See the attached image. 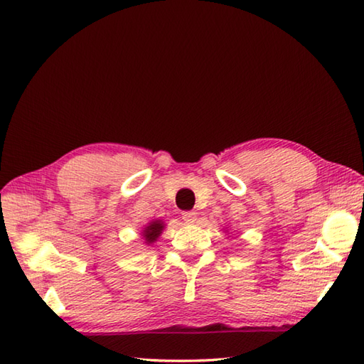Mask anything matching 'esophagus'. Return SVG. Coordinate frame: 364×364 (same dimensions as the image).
<instances>
[{
  "instance_id": "obj_1",
  "label": "esophagus",
  "mask_w": 364,
  "mask_h": 364,
  "mask_svg": "<svg viewBox=\"0 0 364 364\" xmlns=\"http://www.w3.org/2000/svg\"><path fill=\"white\" fill-rule=\"evenodd\" d=\"M183 220L186 223H194L197 220V213L194 211H184L183 213Z\"/></svg>"
}]
</instances>
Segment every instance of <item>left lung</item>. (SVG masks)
Listing matches in <instances>:
<instances>
[{
	"mask_svg": "<svg viewBox=\"0 0 364 364\" xmlns=\"http://www.w3.org/2000/svg\"><path fill=\"white\" fill-rule=\"evenodd\" d=\"M225 233H227V230H225Z\"/></svg>",
	"mask_w": 364,
	"mask_h": 364,
	"instance_id": "1",
	"label": "left lung"
}]
</instances>
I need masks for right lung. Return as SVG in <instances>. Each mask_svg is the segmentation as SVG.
<instances>
[{"mask_svg": "<svg viewBox=\"0 0 364 364\" xmlns=\"http://www.w3.org/2000/svg\"><path fill=\"white\" fill-rule=\"evenodd\" d=\"M166 228V223L161 219H153L150 220L141 231V239H144L145 245H153L158 241L162 231Z\"/></svg>", "mask_w": 364, "mask_h": 364, "instance_id": "1", "label": "right lung"}]
</instances>
